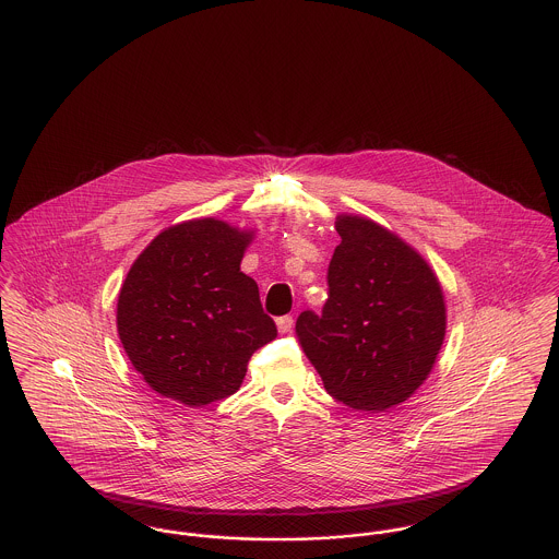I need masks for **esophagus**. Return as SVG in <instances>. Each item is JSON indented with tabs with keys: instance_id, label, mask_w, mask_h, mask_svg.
<instances>
[{
	"instance_id": "1",
	"label": "esophagus",
	"mask_w": 559,
	"mask_h": 559,
	"mask_svg": "<svg viewBox=\"0 0 559 559\" xmlns=\"http://www.w3.org/2000/svg\"><path fill=\"white\" fill-rule=\"evenodd\" d=\"M276 328H278V332H281V334L292 332V328H294V317H289V314L278 317V319H276Z\"/></svg>"
}]
</instances>
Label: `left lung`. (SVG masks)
I'll list each match as a JSON object with an SVG mask.
<instances>
[{"label":"left lung","mask_w":559,"mask_h":559,"mask_svg":"<svg viewBox=\"0 0 559 559\" xmlns=\"http://www.w3.org/2000/svg\"><path fill=\"white\" fill-rule=\"evenodd\" d=\"M336 247L321 314L296 321L300 346L332 397L383 413L430 377L447 306L430 263L397 234L359 215L336 216Z\"/></svg>","instance_id":"left-lung-1"}]
</instances>
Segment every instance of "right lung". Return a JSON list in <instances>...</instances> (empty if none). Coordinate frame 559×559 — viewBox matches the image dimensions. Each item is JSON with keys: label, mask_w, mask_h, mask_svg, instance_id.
I'll return each instance as SVG.
<instances>
[{"label": "right lung", "mask_w": 559, "mask_h": 559, "mask_svg": "<svg viewBox=\"0 0 559 559\" xmlns=\"http://www.w3.org/2000/svg\"><path fill=\"white\" fill-rule=\"evenodd\" d=\"M255 231L213 216L159 231L131 263L117 332L131 366L164 397L198 408L236 393L276 338L258 283L240 270Z\"/></svg>", "instance_id": "add662e5"}]
</instances>
